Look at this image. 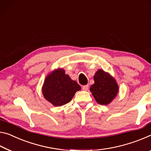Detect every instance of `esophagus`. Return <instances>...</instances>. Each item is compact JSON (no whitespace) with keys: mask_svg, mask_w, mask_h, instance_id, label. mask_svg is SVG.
Returning <instances> with one entry per match:
<instances>
[{"mask_svg":"<svg viewBox=\"0 0 151 151\" xmlns=\"http://www.w3.org/2000/svg\"><path fill=\"white\" fill-rule=\"evenodd\" d=\"M82 89H83V90H84V91H87L88 89H89V86H88V85H86V86H83V87H82Z\"/></svg>","mask_w":151,"mask_h":151,"instance_id":"obj_1","label":"esophagus"}]
</instances>
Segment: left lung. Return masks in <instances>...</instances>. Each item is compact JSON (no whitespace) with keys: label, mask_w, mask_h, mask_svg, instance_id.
<instances>
[{"label":"left lung","mask_w":151,"mask_h":151,"mask_svg":"<svg viewBox=\"0 0 151 151\" xmlns=\"http://www.w3.org/2000/svg\"><path fill=\"white\" fill-rule=\"evenodd\" d=\"M94 83L90 86L96 102L101 105H108L112 102L119 92L116 81L109 73L103 70H98L93 76Z\"/></svg>","instance_id":"1"}]
</instances>
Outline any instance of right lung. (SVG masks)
<instances>
[{"mask_svg": "<svg viewBox=\"0 0 151 151\" xmlns=\"http://www.w3.org/2000/svg\"><path fill=\"white\" fill-rule=\"evenodd\" d=\"M80 86L72 80L62 68L55 69L46 76L42 86V93L54 106H61L70 102Z\"/></svg>", "mask_w": 151, "mask_h": 151, "instance_id": "add662e5", "label": "right lung"}]
</instances>
